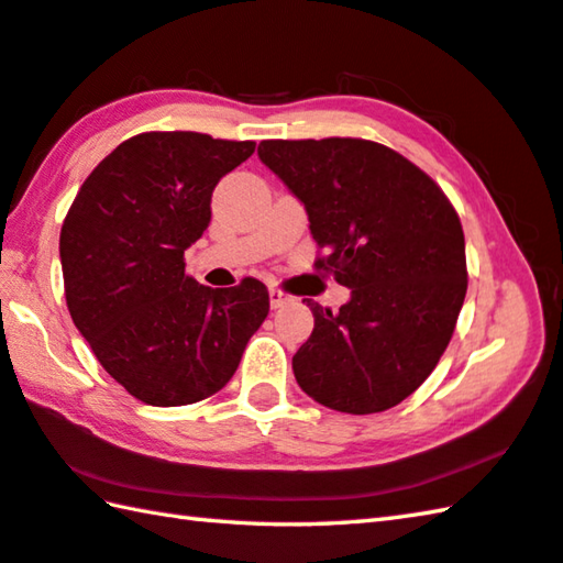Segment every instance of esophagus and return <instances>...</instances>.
<instances>
[{"label": "esophagus", "instance_id": "obj_1", "mask_svg": "<svg viewBox=\"0 0 563 563\" xmlns=\"http://www.w3.org/2000/svg\"><path fill=\"white\" fill-rule=\"evenodd\" d=\"M268 295H271V307L273 310H280V307H285V305H290L295 297L292 295H288V292H283L280 288H271L268 290Z\"/></svg>", "mask_w": 563, "mask_h": 563}]
</instances>
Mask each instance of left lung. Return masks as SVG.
Returning a JSON list of instances; mask_svg holds the SVG:
<instances>
[{
    "label": "left lung",
    "instance_id": "1",
    "mask_svg": "<svg viewBox=\"0 0 563 563\" xmlns=\"http://www.w3.org/2000/svg\"><path fill=\"white\" fill-rule=\"evenodd\" d=\"M258 158L310 217L351 300L339 312L307 300L310 339L292 356L300 388L349 415L390 410L427 380L466 297L456 209L424 170L366 139L261 141Z\"/></svg>",
    "mask_w": 563,
    "mask_h": 563
}]
</instances>
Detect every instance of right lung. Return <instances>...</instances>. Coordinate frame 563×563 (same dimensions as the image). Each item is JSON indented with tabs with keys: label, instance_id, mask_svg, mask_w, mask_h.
Returning <instances> with one entry per match:
<instances>
[{
	"label": "right lung",
	"instance_id": "right-lung-1",
	"mask_svg": "<svg viewBox=\"0 0 563 563\" xmlns=\"http://www.w3.org/2000/svg\"><path fill=\"white\" fill-rule=\"evenodd\" d=\"M256 151L197 131L131 136L87 175L60 229L65 300L97 361L153 407L200 402L234 376L268 317L256 278L212 290L185 249L212 219L217 183Z\"/></svg>",
	"mask_w": 563,
	"mask_h": 563
}]
</instances>
